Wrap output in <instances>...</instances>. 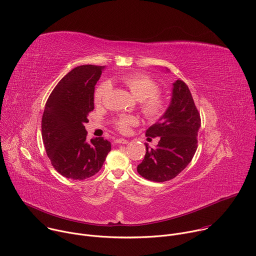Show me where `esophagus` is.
Segmentation results:
<instances>
[{
	"instance_id": "obj_1",
	"label": "esophagus",
	"mask_w": 256,
	"mask_h": 256,
	"mask_svg": "<svg viewBox=\"0 0 256 256\" xmlns=\"http://www.w3.org/2000/svg\"><path fill=\"white\" fill-rule=\"evenodd\" d=\"M114 142H116V144H128V140L120 138H116V140H114Z\"/></svg>"
}]
</instances>
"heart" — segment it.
Returning a JSON list of instances; mask_svg holds the SVG:
<instances>
[{"mask_svg": "<svg viewBox=\"0 0 256 256\" xmlns=\"http://www.w3.org/2000/svg\"><path fill=\"white\" fill-rule=\"evenodd\" d=\"M122 82L128 88L132 96L138 100V107L144 116L149 120H157L166 112L167 103L159 93V86L148 76L134 72L122 77ZM109 90L108 83L100 84L94 93V101L100 104ZM138 122L132 116H122L114 120V126L122 134H126L130 128Z\"/></svg>", "mask_w": 256, "mask_h": 256, "instance_id": "heart-1", "label": "heart"}]
</instances>
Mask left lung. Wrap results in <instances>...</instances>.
Instances as JSON below:
<instances>
[{
  "label": "left lung",
  "instance_id": "left-lung-1",
  "mask_svg": "<svg viewBox=\"0 0 256 256\" xmlns=\"http://www.w3.org/2000/svg\"><path fill=\"white\" fill-rule=\"evenodd\" d=\"M200 116L188 85L173 83L172 98L163 116L151 126L146 136H160L156 148L146 144V155L138 172L144 178L164 182L176 177L194 158L198 149Z\"/></svg>",
  "mask_w": 256,
  "mask_h": 256
}]
</instances>
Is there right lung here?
Returning <instances> with one entry per match:
<instances>
[{"mask_svg": "<svg viewBox=\"0 0 256 256\" xmlns=\"http://www.w3.org/2000/svg\"><path fill=\"white\" fill-rule=\"evenodd\" d=\"M104 66L72 68L50 93L42 120V134L54 168L62 176L83 180L102 167L112 144L103 138L87 140L85 124L94 109V89Z\"/></svg>", "mask_w": 256, "mask_h": 256, "instance_id": "1", "label": "right lung"}]
</instances>
